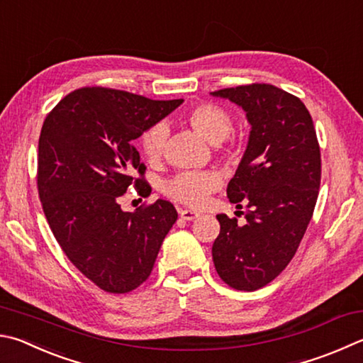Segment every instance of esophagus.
Wrapping results in <instances>:
<instances>
[{
  "instance_id": "esophagus-1",
  "label": "esophagus",
  "mask_w": 363,
  "mask_h": 363,
  "mask_svg": "<svg viewBox=\"0 0 363 363\" xmlns=\"http://www.w3.org/2000/svg\"><path fill=\"white\" fill-rule=\"evenodd\" d=\"M179 216H181L182 220H195L200 214L195 213V211H192V209H181Z\"/></svg>"
}]
</instances>
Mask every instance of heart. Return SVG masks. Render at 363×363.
I'll use <instances>...</instances> for the list:
<instances>
[{"instance_id":"b5f03b06","label":"heart","mask_w":363,"mask_h":363,"mask_svg":"<svg viewBox=\"0 0 363 363\" xmlns=\"http://www.w3.org/2000/svg\"><path fill=\"white\" fill-rule=\"evenodd\" d=\"M190 127L211 144H220L232 131V116L213 103H201L190 108L184 116ZM168 128L164 123H155L141 136V150L149 162H157L167 144ZM220 187V177L213 171H187L174 176L164 184V194L169 199L189 206L200 208L208 196Z\"/></svg>"}]
</instances>
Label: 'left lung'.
<instances>
[{
	"label": "left lung",
	"mask_w": 363,
	"mask_h": 363,
	"mask_svg": "<svg viewBox=\"0 0 363 363\" xmlns=\"http://www.w3.org/2000/svg\"><path fill=\"white\" fill-rule=\"evenodd\" d=\"M242 108L250 123L242 159L227 196L246 203V223L217 214L220 233L213 260L223 282L257 291L292 260L318 200L320 149L305 104L269 84H250L211 94Z\"/></svg>",
	"instance_id": "8db88e82"
}]
</instances>
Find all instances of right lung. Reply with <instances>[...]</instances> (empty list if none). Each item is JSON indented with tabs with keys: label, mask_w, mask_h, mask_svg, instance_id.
I'll use <instances>...</instances> for the list:
<instances>
[{
	"label": "right lung",
	"mask_w": 363,
	"mask_h": 363,
	"mask_svg": "<svg viewBox=\"0 0 363 363\" xmlns=\"http://www.w3.org/2000/svg\"><path fill=\"white\" fill-rule=\"evenodd\" d=\"M123 90L71 91L45 117L38 144V192L49 227L79 272L111 294H127L149 278L164 236L177 219L157 200L123 211L121 196L149 184L131 141L181 106Z\"/></svg>",
	"instance_id": "right-lung-1"
}]
</instances>
